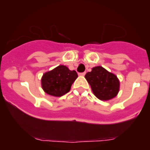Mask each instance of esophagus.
<instances>
[{"label":"esophagus","mask_w":150,"mask_h":150,"mask_svg":"<svg viewBox=\"0 0 150 150\" xmlns=\"http://www.w3.org/2000/svg\"><path fill=\"white\" fill-rule=\"evenodd\" d=\"M86 72L85 71H84V72H80V73H79V75H81V76H84V75H85Z\"/></svg>","instance_id":"obj_1"}]
</instances>
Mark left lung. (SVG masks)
Segmentation results:
<instances>
[{
  "label": "left lung",
  "mask_w": 150,
  "mask_h": 150,
  "mask_svg": "<svg viewBox=\"0 0 150 150\" xmlns=\"http://www.w3.org/2000/svg\"><path fill=\"white\" fill-rule=\"evenodd\" d=\"M85 79L91 85L93 93L100 100H110L118 93L119 81L117 77L102 66L93 68L92 71L86 74Z\"/></svg>",
  "instance_id": "left-lung-1"
}]
</instances>
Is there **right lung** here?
Returning <instances> with one entry per match:
<instances>
[{"instance_id": "1", "label": "right lung", "mask_w": 150, "mask_h": 150, "mask_svg": "<svg viewBox=\"0 0 150 150\" xmlns=\"http://www.w3.org/2000/svg\"><path fill=\"white\" fill-rule=\"evenodd\" d=\"M78 77L75 70L71 71L65 66H59L44 74L41 79L42 88L47 94L61 97L70 91L72 83Z\"/></svg>"}]
</instances>
